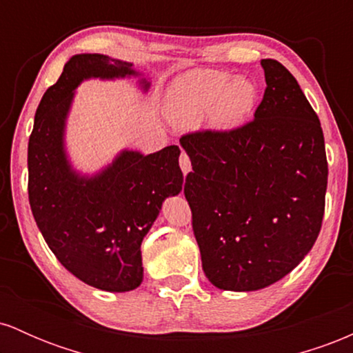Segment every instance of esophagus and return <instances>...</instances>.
Masks as SVG:
<instances>
[{
    "label": "esophagus",
    "mask_w": 353,
    "mask_h": 353,
    "mask_svg": "<svg viewBox=\"0 0 353 353\" xmlns=\"http://www.w3.org/2000/svg\"><path fill=\"white\" fill-rule=\"evenodd\" d=\"M179 165H181V169H182V172H184V176L188 172H190V169H192V165H190V159H189V156L185 152H181V156H179Z\"/></svg>",
    "instance_id": "34e87169"
}]
</instances>
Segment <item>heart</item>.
Here are the masks:
<instances>
[{
    "label": "heart",
    "instance_id": "obj_1",
    "mask_svg": "<svg viewBox=\"0 0 353 353\" xmlns=\"http://www.w3.org/2000/svg\"><path fill=\"white\" fill-rule=\"evenodd\" d=\"M257 94V86L252 81L234 78L225 71L201 68L174 81L168 94V112L174 123L189 125L214 109L219 125L234 128L250 116Z\"/></svg>",
    "mask_w": 353,
    "mask_h": 353
}]
</instances>
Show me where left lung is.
Returning <instances> with one entry per match:
<instances>
[{
  "instance_id": "1",
  "label": "left lung",
  "mask_w": 353,
  "mask_h": 353,
  "mask_svg": "<svg viewBox=\"0 0 353 353\" xmlns=\"http://www.w3.org/2000/svg\"><path fill=\"white\" fill-rule=\"evenodd\" d=\"M265 92L254 119L181 137L192 164L184 196L202 269L222 290L281 281L317 241L329 165L320 121L297 79L262 59Z\"/></svg>"
}]
</instances>
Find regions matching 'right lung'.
<instances>
[{
	"instance_id": "right-lung-1",
	"label": "right lung",
	"mask_w": 353,
	"mask_h": 353,
	"mask_svg": "<svg viewBox=\"0 0 353 353\" xmlns=\"http://www.w3.org/2000/svg\"><path fill=\"white\" fill-rule=\"evenodd\" d=\"M139 76L131 63L104 54L72 56L36 109L28 144V194L44 241L58 261L88 285L129 292L143 282L141 242L165 197L182 189L181 149L123 151L92 177L72 171L64 125L83 79ZM141 86L149 88L141 79Z\"/></svg>"
}]
</instances>
